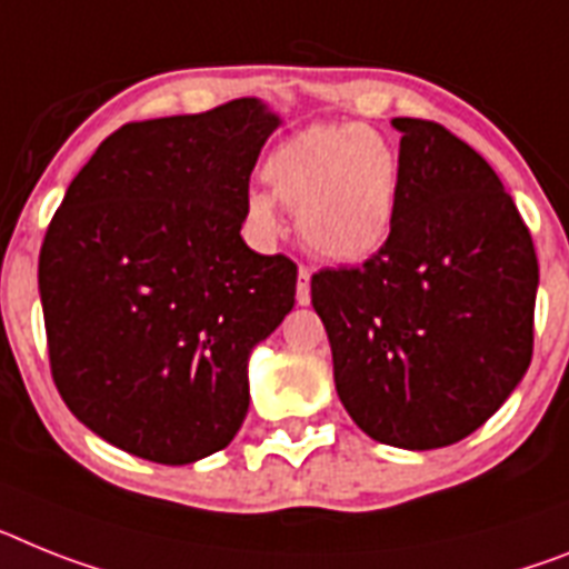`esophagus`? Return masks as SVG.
<instances>
[{
	"label": "esophagus",
	"mask_w": 569,
	"mask_h": 569,
	"mask_svg": "<svg viewBox=\"0 0 569 569\" xmlns=\"http://www.w3.org/2000/svg\"><path fill=\"white\" fill-rule=\"evenodd\" d=\"M309 274H312V271H309L307 266H300L298 269V295H295L300 307H307L309 300H312V292H309Z\"/></svg>",
	"instance_id": "obj_1"
}]
</instances>
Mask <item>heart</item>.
I'll list each match as a JSON object with an SVG mask.
<instances>
[{"instance_id": "1", "label": "heart", "mask_w": 569, "mask_h": 569, "mask_svg": "<svg viewBox=\"0 0 569 569\" xmlns=\"http://www.w3.org/2000/svg\"><path fill=\"white\" fill-rule=\"evenodd\" d=\"M260 176L271 196L248 193L246 217L266 237L280 228L274 198L295 211L307 248L329 260H365L393 231L402 161L388 138L361 123H321L286 138Z\"/></svg>"}]
</instances>
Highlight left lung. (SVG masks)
I'll return each mask as SVG.
<instances>
[{
	"mask_svg": "<svg viewBox=\"0 0 569 569\" xmlns=\"http://www.w3.org/2000/svg\"><path fill=\"white\" fill-rule=\"evenodd\" d=\"M402 188L388 242L312 274L336 390L385 446L475 433L532 361L538 257L489 161L437 121L393 118Z\"/></svg>",
	"mask_w": 569,
	"mask_h": 569,
	"instance_id": "1",
	"label": "left lung"
}]
</instances>
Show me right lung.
<instances>
[{
    "mask_svg": "<svg viewBox=\"0 0 569 569\" xmlns=\"http://www.w3.org/2000/svg\"><path fill=\"white\" fill-rule=\"evenodd\" d=\"M277 114L240 98L123 123L74 176L40 248L51 379L141 460L222 451L248 413V352L295 307L298 266L240 237Z\"/></svg>",
    "mask_w": 569,
    "mask_h": 569,
    "instance_id": "obj_1",
    "label": "right lung"
}]
</instances>
